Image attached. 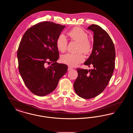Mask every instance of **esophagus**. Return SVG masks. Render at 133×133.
Segmentation results:
<instances>
[{
  "label": "esophagus",
  "mask_w": 133,
  "mask_h": 133,
  "mask_svg": "<svg viewBox=\"0 0 133 133\" xmlns=\"http://www.w3.org/2000/svg\"><path fill=\"white\" fill-rule=\"evenodd\" d=\"M73 69V68H72L70 66H68V71H70L71 70Z\"/></svg>",
  "instance_id": "esophagus-1"
}]
</instances>
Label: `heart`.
I'll return each mask as SVG.
<instances>
[{
	"label": "heart",
	"mask_w": 133,
	"mask_h": 133,
	"mask_svg": "<svg viewBox=\"0 0 133 133\" xmlns=\"http://www.w3.org/2000/svg\"><path fill=\"white\" fill-rule=\"evenodd\" d=\"M71 39L78 43L77 51H82L84 54H88L92 48L91 42L88 40V35L81 28L76 27L67 33ZM67 45V40L63 34L60 35L56 40V46L59 50L65 52ZM62 61L71 66H76L84 60V56L81 52L76 54L67 53L62 56Z\"/></svg>",
	"instance_id": "obj_1"
}]
</instances>
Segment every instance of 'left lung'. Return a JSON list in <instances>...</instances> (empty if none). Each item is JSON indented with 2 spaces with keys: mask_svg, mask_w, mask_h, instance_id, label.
I'll return each mask as SVG.
<instances>
[{
  "mask_svg": "<svg viewBox=\"0 0 133 133\" xmlns=\"http://www.w3.org/2000/svg\"><path fill=\"white\" fill-rule=\"evenodd\" d=\"M87 29L94 32V43L92 52L84 64L93 65L94 68H78L73 86L79 97L89 99L101 94L107 87L115 69L116 53L113 42L105 30L95 24Z\"/></svg>",
  "mask_w": 133,
  "mask_h": 133,
  "instance_id": "1",
  "label": "left lung"
}]
</instances>
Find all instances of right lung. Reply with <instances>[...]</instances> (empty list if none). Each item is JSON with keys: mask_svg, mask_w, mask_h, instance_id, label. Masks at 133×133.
<instances>
[{"mask_svg": "<svg viewBox=\"0 0 133 133\" xmlns=\"http://www.w3.org/2000/svg\"><path fill=\"white\" fill-rule=\"evenodd\" d=\"M65 26L43 21L24 34L17 51L18 69L26 87L34 94L44 96L57 87L67 65L58 63L56 40ZM52 64L47 68L46 63Z\"/></svg>", "mask_w": 133, "mask_h": 133, "instance_id": "1", "label": "right lung"}]
</instances>
